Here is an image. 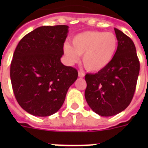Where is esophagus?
Segmentation results:
<instances>
[{
  "label": "esophagus",
  "mask_w": 148,
  "mask_h": 148,
  "mask_svg": "<svg viewBox=\"0 0 148 148\" xmlns=\"http://www.w3.org/2000/svg\"><path fill=\"white\" fill-rule=\"evenodd\" d=\"M78 77H84V74L82 71H79L78 72Z\"/></svg>",
  "instance_id": "34e87169"
}]
</instances>
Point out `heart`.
I'll return each mask as SVG.
<instances>
[{"mask_svg":"<svg viewBox=\"0 0 148 148\" xmlns=\"http://www.w3.org/2000/svg\"><path fill=\"white\" fill-rule=\"evenodd\" d=\"M72 45L65 43L63 51L68 62L76 63L82 57L84 67L88 71L99 72L110 64L117 53L118 40L114 34L88 31L73 37Z\"/></svg>","mask_w":148,"mask_h":148,"instance_id":"1","label":"heart"}]
</instances>
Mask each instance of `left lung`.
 <instances>
[{"label": "left lung", "instance_id": "obj_1", "mask_svg": "<svg viewBox=\"0 0 148 148\" xmlns=\"http://www.w3.org/2000/svg\"><path fill=\"white\" fill-rule=\"evenodd\" d=\"M117 53L110 64L96 74H87L84 96L93 111L110 117L125 110L135 91L140 71L135 45L131 38L114 28Z\"/></svg>", "mask_w": 148, "mask_h": 148}]
</instances>
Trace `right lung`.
<instances>
[{
	"label": "right lung",
	"instance_id": "add662e5",
	"mask_svg": "<svg viewBox=\"0 0 148 148\" xmlns=\"http://www.w3.org/2000/svg\"><path fill=\"white\" fill-rule=\"evenodd\" d=\"M67 25L42 26L18 43L10 64V81L20 106L29 114L47 117L59 110L77 71L60 61Z\"/></svg>",
	"mask_w": 148,
	"mask_h": 148
}]
</instances>
